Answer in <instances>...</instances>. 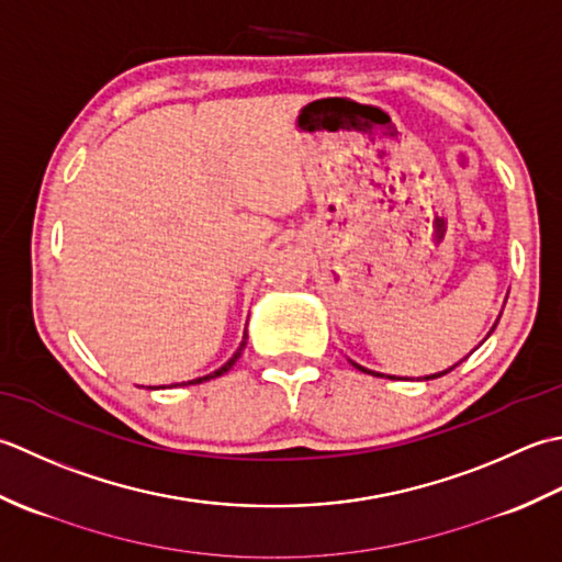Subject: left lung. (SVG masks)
<instances>
[{
	"instance_id": "1",
	"label": "left lung",
	"mask_w": 562,
	"mask_h": 562,
	"mask_svg": "<svg viewBox=\"0 0 562 562\" xmlns=\"http://www.w3.org/2000/svg\"><path fill=\"white\" fill-rule=\"evenodd\" d=\"M497 323H499V319H497ZM497 323H495V325H492V329H495V327H497ZM492 329H490V331H492ZM487 337H490V335H487ZM458 363H461V361H458ZM458 363H453V366H451V369H446V371H441V373H431V375H425V378H419V381H431V378H439V375H443V373H449V371H453V369H456V366H458ZM351 366H357V369H359V371H363V373H371V375H383V373H375V371H371V369H363V366H359V363H353V361H351ZM387 378H393V375H387ZM405 381H407V378H405Z\"/></svg>"
}]
</instances>
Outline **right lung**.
I'll return each mask as SVG.
<instances>
[{
    "instance_id": "1",
    "label": "right lung",
    "mask_w": 562,
    "mask_h": 562,
    "mask_svg": "<svg viewBox=\"0 0 562 562\" xmlns=\"http://www.w3.org/2000/svg\"><path fill=\"white\" fill-rule=\"evenodd\" d=\"M247 347V329H245V335H243V341H239V349L233 353V357L231 359H227L223 366H221V369H217V371H213V373H209V375H201V378H196V381H189L191 385L193 383H203V381H211V378H217V375H223V373H227V371H231L233 369V366H235V361L239 359V353H243V349ZM177 385V383H175Z\"/></svg>"
}]
</instances>
